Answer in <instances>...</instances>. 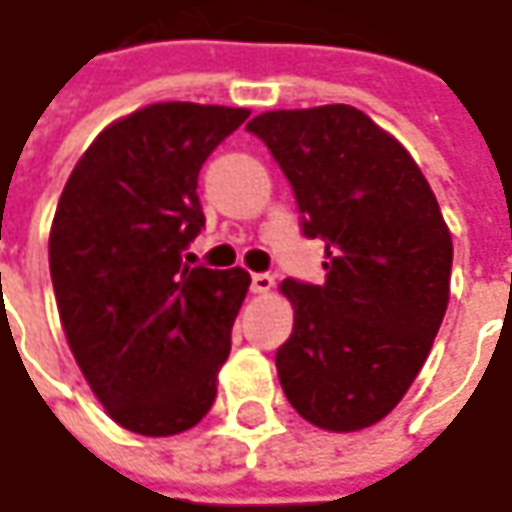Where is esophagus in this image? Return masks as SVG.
<instances>
[{
    "label": "esophagus",
    "instance_id": "34e87169",
    "mask_svg": "<svg viewBox=\"0 0 512 512\" xmlns=\"http://www.w3.org/2000/svg\"><path fill=\"white\" fill-rule=\"evenodd\" d=\"M274 288V277L271 274H253L250 277V291L253 294H268Z\"/></svg>",
    "mask_w": 512,
    "mask_h": 512
}]
</instances>
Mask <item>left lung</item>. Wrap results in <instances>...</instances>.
I'll use <instances>...</instances> for the list:
<instances>
[{"mask_svg":"<svg viewBox=\"0 0 512 512\" xmlns=\"http://www.w3.org/2000/svg\"><path fill=\"white\" fill-rule=\"evenodd\" d=\"M286 173L324 283L286 280L294 330L277 351L288 404L351 433L413 386L451 291V232L413 156L353 105L265 111L247 123Z\"/></svg>","mask_w":512,"mask_h":512,"instance_id":"obj_1","label":"left lung"}]
</instances>
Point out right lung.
Returning <instances> with one entry per match:
<instances>
[{"mask_svg":"<svg viewBox=\"0 0 512 512\" xmlns=\"http://www.w3.org/2000/svg\"><path fill=\"white\" fill-rule=\"evenodd\" d=\"M247 108L156 102L96 135L49 232L64 336L120 427L173 436L215 404L250 274L184 262L206 226L197 176ZM191 262V259H189Z\"/></svg>","mask_w":512,"mask_h":512,"instance_id":"add662e5","label":"right lung"}]
</instances>
